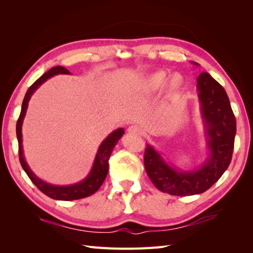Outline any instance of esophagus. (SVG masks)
Returning <instances> with one entry per match:
<instances>
[{
  "label": "esophagus",
  "instance_id": "34e87169",
  "mask_svg": "<svg viewBox=\"0 0 253 253\" xmlns=\"http://www.w3.org/2000/svg\"><path fill=\"white\" fill-rule=\"evenodd\" d=\"M128 134L132 135H140L141 134V128L138 126H131L127 128Z\"/></svg>",
  "mask_w": 253,
  "mask_h": 253
}]
</instances>
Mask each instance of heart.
I'll return each instance as SVG.
<instances>
[{
  "instance_id": "b5f03b06",
  "label": "heart",
  "mask_w": 253,
  "mask_h": 253,
  "mask_svg": "<svg viewBox=\"0 0 253 253\" xmlns=\"http://www.w3.org/2000/svg\"><path fill=\"white\" fill-rule=\"evenodd\" d=\"M183 76L175 72L171 75L167 71H157L144 77L139 84V91L143 96H150L163 88L165 98L169 99L177 95L183 86Z\"/></svg>"
}]
</instances>
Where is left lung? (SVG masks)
I'll list each match as a JSON object with an SVG mask.
<instances>
[{
  "label": "left lung",
  "mask_w": 253,
  "mask_h": 253,
  "mask_svg": "<svg viewBox=\"0 0 253 253\" xmlns=\"http://www.w3.org/2000/svg\"><path fill=\"white\" fill-rule=\"evenodd\" d=\"M191 63L200 65L193 61ZM196 81L207 147L204 163L193 169H181L168 163L150 143L144 152V168L151 181L171 195L204 193L220 178L232 158L236 121L226 90L206 72Z\"/></svg>",
  "instance_id": "obj_1"
}]
</instances>
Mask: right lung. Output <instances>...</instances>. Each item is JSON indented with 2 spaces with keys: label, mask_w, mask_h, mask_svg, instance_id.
I'll return each instance as SVG.
<instances>
[{
  "label": "right lung",
  "mask_w": 253,
  "mask_h": 253,
  "mask_svg": "<svg viewBox=\"0 0 253 253\" xmlns=\"http://www.w3.org/2000/svg\"><path fill=\"white\" fill-rule=\"evenodd\" d=\"M59 74H65L71 75L70 71L66 70L63 66H55L50 68L48 72L43 74L41 77L38 79L32 86L28 88L26 91L24 100L22 103V109L20 117L17 122V137L19 142V157L20 163L23 168V170L26 172L28 177L30 178L37 188L39 189L41 192H43L45 195L52 198V200L57 201H74V200H80V198H84L90 196L97 192L98 189L101 187L103 183L106 175L109 172V159L111 157L112 152L115 148V145L117 144L119 139L125 134V129L122 127H119L117 129L113 131L106 138L100 143L98 148V151L96 153V156L94 159L93 166L90 168V171L86 175L85 178L82 180L73 183V185L67 186H58L52 185L47 181L41 179L39 176H37L33 170L30 169L28 166L25 156H24V150H23V139H22V126L23 121H24L25 115L28 108V102L30 98L34 95L35 91L39 88L42 84L47 81L49 78L53 77V76Z\"/></svg>",
  "instance_id": "add662e5"
}]
</instances>
